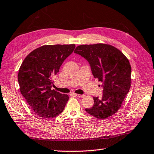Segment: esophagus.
Segmentation results:
<instances>
[{
    "mask_svg": "<svg viewBox=\"0 0 154 154\" xmlns=\"http://www.w3.org/2000/svg\"><path fill=\"white\" fill-rule=\"evenodd\" d=\"M74 96L78 97V98H83L84 95H81V94H74Z\"/></svg>",
    "mask_w": 154,
    "mask_h": 154,
    "instance_id": "esophagus-1",
    "label": "esophagus"
}]
</instances>
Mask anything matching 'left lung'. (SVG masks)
Returning <instances> with one entry per match:
<instances>
[{"label": "left lung", "instance_id": "obj_1", "mask_svg": "<svg viewBox=\"0 0 154 154\" xmlns=\"http://www.w3.org/2000/svg\"><path fill=\"white\" fill-rule=\"evenodd\" d=\"M74 52L89 62L94 77L103 82L102 97H93V106L85 110L100 120L111 116L120 109L130 88L129 60L118 48L106 44L80 45Z\"/></svg>", "mask_w": 154, "mask_h": 154}]
</instances>
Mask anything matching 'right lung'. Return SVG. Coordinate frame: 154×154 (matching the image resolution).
I'll list each match as a JSON object with an SVG mask.
<instances>
[{"label": "right lung", "mask_w": 154, "mask_h": 154, "mask_svg": "<svg viewBox=\"0 0 154 154\" xmlns=\"http://www.w3.org/2000/svg\"><path fill=\"white\" fill-rule=\"evenodd\" d=\"M75 45H45L28 55L18 74L20 90L36 115L50 119L64 110L69 97L51 88L52 78L75 48Z\"/></svg>", "instance_id": "1"}]
</instances>
